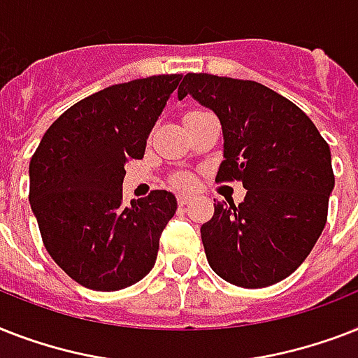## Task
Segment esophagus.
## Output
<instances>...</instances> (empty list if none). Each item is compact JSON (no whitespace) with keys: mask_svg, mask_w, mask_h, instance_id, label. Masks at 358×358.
<instances>
[{"mask_svg":"<svg viewBox=\"0 0 358 358\" xmlns=\"http://www.w3.org/2000/svg\"><path fill=\"white\" fill-rule=\"evenodd\" d=\"M191 199H193V196L187 195V193H180V195H178V204H180V206H184V204H187V202H189Z\"/></svg>","mask_w":358,"mask_h":358,"instance_id":"esophagus-1","label":"esophagus"}]
</instances>
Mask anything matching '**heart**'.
Wrapping results in <instances>:
<instances>
[{
	"mask_svg": "<svg viewBox=\"0 0 358 358\" xmlns=\"http://www.w3.org/2000/svg\"><path fill=\"white\" fill-rule=\"evenodd\" d=\"M178 184L180 185H189L191 184V178H189V176H180Z\"/></svg>",
	"mask_w": 358,
	"mask_h": 358,
	"instance_id": "b5f03b06",
	"label": "heart"
}]
</instances>
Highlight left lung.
Masks as SVG:
<instances>
[{
	"instance_id": "obj_1",
	"label": "left lung",
	"mask_w": 358,
	"mask_h": 358,
	"mask_svg": "<svg viewBox=\"0 0 358 358\" xmlns=\"http://www.w3.org/2000/svg\"><path fill=\"white\" fill-rule=\"evenodd\" d=\"M193 96L223 128L217 182L241 180L243 202H217L201 227L210 267L241 288L282 280L310 255L334 189L331 148L288 98L247 80L187 74L178 100Z\"/></svg>"
}]
</instances>
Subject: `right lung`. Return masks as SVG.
<instances>
[{
    "label": "right lung",
    "instance_id": "right-lung-1",
    "mask_svg": "<svg viewBox=\"0 0 358 358\" xmlns=\"http://www.w3.org/2000/svg\"><path fill=\"white\" fill-rule=\"evenodd\" d=\"M182 74L94 92L48 128L29 163V204L44 247L76 282L117 292L145 278L176 213L171 191L122 202L124 165L146 141Z\"/></svg>",
    "mask_w": 358,
    "mask_h": 358
}]
</instances>
